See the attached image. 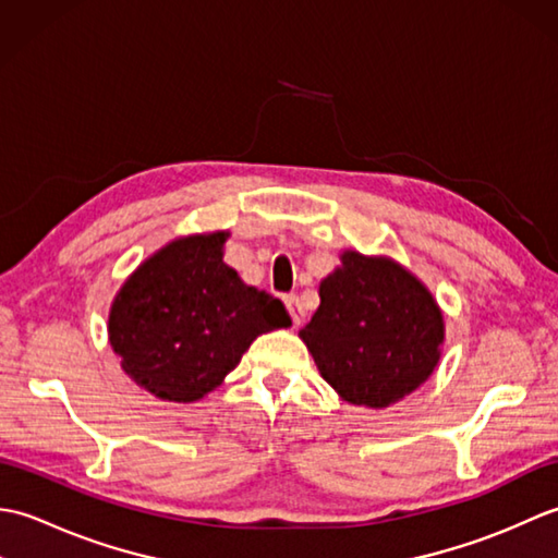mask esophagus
<instances>
[{
  "label": "esophagus",
  "instance_id": "1",
  "mask_svg": "<svg viewBox=\"0 0 558 558\" xmlns=\"http://www.w3.org/2000/svg\"><path fill=\"white\" fill-rule=\"evenodd\" d=\"M282 302H286V306H288V314L292 316V324L302 326L304 324V306H302L298 294H288V298Z\"/></svg>",
  "mask_w": 558,
  "mask_h": 558
}]
</instances>
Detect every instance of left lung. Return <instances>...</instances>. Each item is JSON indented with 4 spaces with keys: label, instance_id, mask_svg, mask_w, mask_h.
<instances>
[{
    "label": "left lung",
    "instance_id": "1",
    "mask_svg": "<svg viewBox=\"0 0 558 558\" xmlns=\"http://www.w3.org/2000/svg\"><path fill=\"white\" fill-rule=\"evenodd\" d=\"M340 260L322 280V304L300 338L342 400L381 410L434 374L444 314L432 292L393 258L348 248Z\"/></svg>",
    "mask_w": 558,
    "mask_h": 558
}]
</instances>
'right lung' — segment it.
Segmentation results:
<instances>
[{
	"instance_id": "right-lung-1",
	"label": "right lung",
	"mask_w": 558,
	"mask_h": 558,
	"mask_svg": "<svg viewBox=\"0 0 558 558\" xmlns=\"http://www.w3.org/2000/svg\"><path fill=\"white\" fill-rule=\"evenodd\" d=\"M225 240L228 232L180 236L146 258L112 302L110 345L160 400L208 396L260 333L292 324L280 300L225 264Z\"/></svg>"
}]
</instances>
